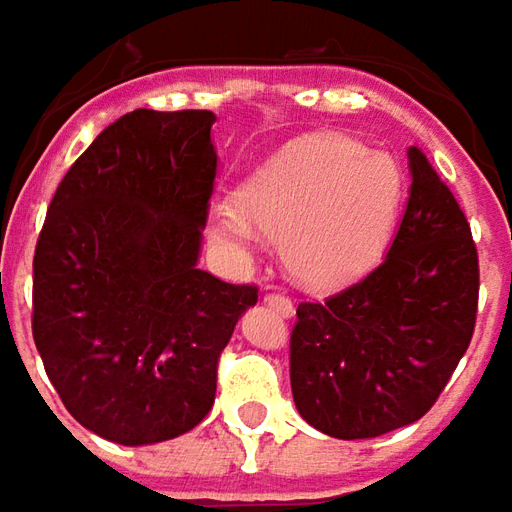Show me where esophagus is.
<instances>
[{
    "mask_svg": "<svg viewBox=\"0 0 512 512\" xmlns=\"http://www.w3.org/2000/svg\"><path fill=\"white\" fill-rule=\"evenodd\" d=\"M264 303L273 308V311H278L281 317H292V314H295V303H292L286 295H278V292L264 295Z\"/></svg>",
    "mask_w": 512,
    "mask_h": 512,
    "instance_id": "esophagus-1",
    "label": "esophagus"
}]
</instances>
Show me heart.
I'll use <instances>...</instances> for the list:
<instances>
[{"instance_id": "obj_1", "label": "heart", "mask_w": 512, "mask_h": 512, "mask_svg": "<svg viewBox=\"0 0 512 512\" xmlns=\"http://www.w3.org/2000/svg\"><path fill=\"white\" fill-rule=\"evenodd\" d=\"M400 165L342 134H311L264 162L239 198L209 209V234L248 250L278 237L297 281L339 286L364 275L389 245L402 204Z\"/></svg>"}]
</instances>
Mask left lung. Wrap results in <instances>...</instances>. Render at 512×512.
Listing matches in <instances>:
<instances>
[{"instance_id": "8db88e82", "label": "left lung", "mask_w": 512, "mask_h": 512, "mask_svg": "<svg viewBox=\"0 0 512 512\" xmlns=\"http://www.w3.org/2000/svg\"><path fill=\"white\" fill-rule=\"evenodd\" d=\"M386 259L325 303H300L289 378L300 416L325 436L375 438L433 408L477 320L480 264L463 209L422 148Z\"/></svg>"}]
</instances>
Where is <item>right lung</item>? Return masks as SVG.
<instances>
[{
    "label": "right lung",
    "instance_id": "add662e5",
    "mask_svg": "<svg viewBox=\"0 0 512 512\" xmlns=\"http://www.w3.org/2000/svg\"><path fill=\"white\" fill-rule=\"evenodd\" d=\"M215 112L134 110L54 192L32 262V336L96 436L143 447L212 411L217 361L259 292L198 270Z\"/></svg>",
    "mask_w": 512,
    "mask_h": 512
}]
</instances>
